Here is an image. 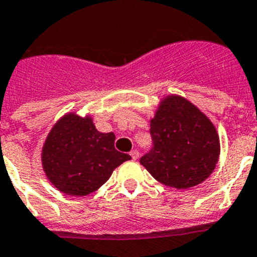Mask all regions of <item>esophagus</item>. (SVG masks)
<instances>
[{
  "label": "esophagus",
  "instance_id": "esophagus-1",
  "mask_svg": "<svg viewBox=\"0 0 257 257\" xmlns=\"http://www.w3.org/2000/svg\"><path fill=\"white\" fill-rule=\"evenodd\" d=\"M130 155H131V158H133L134 161H136V159H138V158H139V152L136 149L135 150H131Z\"/></svg>",
  "mask_w": 257,
  "mask_h": 257
}]
</instances>
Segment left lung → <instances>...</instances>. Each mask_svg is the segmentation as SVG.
<instances>
[{
	"label": "left lung",
	"mask_w": 257,
	"mask_h": 257,
	"mask_svg": "<svg viewBox=\"0 0 257 257\" xmlns=\"http://www.w3.org/2000/svg\"><path fill=\"white\" fill-rule=\"evenodd\" d=\"M152 149L140 163L163 185L188 188L205 181L219 159L220 144L210 119L187 99L164 98L150 121Z\"/></svg>",
	"instance_id": "obj_1"
}]
</instances>
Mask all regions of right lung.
<instances>
[{
	"mask_svg": "<svg viewBox=\"0 0 257 257\" xmlns=\"http://www.w3.org/2000/svg\"><path fill=\"white\" fill-rule=\"evenodd\" d=\"M114 134L96 130L90 117L69 113L53 126L42 150L52 185L72 196H85L107 182L114 168L130 161L114 148Z\"/></svg>",
	"mask_w": 257,
	"mask_h": 257,
	"instance_id": "right-lung-1",
	"label": "right lung"
}]
</instances>
